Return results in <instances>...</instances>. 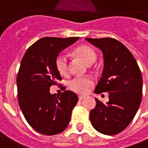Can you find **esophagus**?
I'll use <instances>...</instances> for the list:
<instances>
[{"instance_id":"obj_1","label":"esophagus","mask_w":148,"mask_h":148,"mask_svg":"<svg viewBox=\"0 0 148 148\" xmlns=\"http://www.w3.org/2000/svg\"><path fill=\"white\" fill-rule=\"evenodd\" d=\"M78 99H79V100H82L85 99V97H84V96H81V95H79V96H78Z\"/></svg>"}]
</instances>
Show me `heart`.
Here are the masks:
<instances>
[{
  "mask_svg": "<svg viewBox=\"0 0 148 148\" xmlns=\"http://www.w3.org/2000/svg\"><path fill=\"white\" fill-rule=\"evenodd\" d=\"M76 54L88 65H91L96 61L97 54L95 51L87 45H81L75 50ZM55 66L61 75H67L68 72V61L64 53H59L55 59ZM94 85V80L90 76H77L69 82V87L74 92L85 95L89 92Z\"/></svg>",
  "mask_w": 148,
  "mask_h": 148,
  "instance_id": "b5f03b06",
  "label": "heart"
}]
</instances>
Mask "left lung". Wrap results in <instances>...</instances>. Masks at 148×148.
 Listing matches in <instances>:
<instances>
[{
	"label": "left lung",
	"mask_w": 148,
	"mask_h": 148,
	"mask_svg": "<svg viewBox=\"0 0 148 148\" xmlns=\"http://www.w3.org/2000/svg\"><path fill=\"white\" fill-rule=\"evenodd\" d=\"M86 40L103 53V72L95 92L109 94L107 104L95 99L96 106L90 112V122L101 134L115 135L130 124L140 106L141 71L130 51L117 40L105 37Z\"/></svg>",
	"instance_id": "obj_1"
}]
</instances>
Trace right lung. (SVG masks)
Masks as SVG:
<instances>
[{"mask_svg":"<svg viewBox=\"0 0 148 148\" xmlns=\"http://www.w3.org/2000/svg\"><path fill=\"white\" fill-rule=\"evenodd\" d=\"M79 37H44L27 49L17 76L18 100L21 111L32 129L45 135L62 132L68 125L78 96L71 90L50 95L51 86L62 81L55 66L61 50Z\"/></svg>","mask_w":148,"mask_h":148,"instance_id":"obj_1","label":"right lung"}]
</instances>
